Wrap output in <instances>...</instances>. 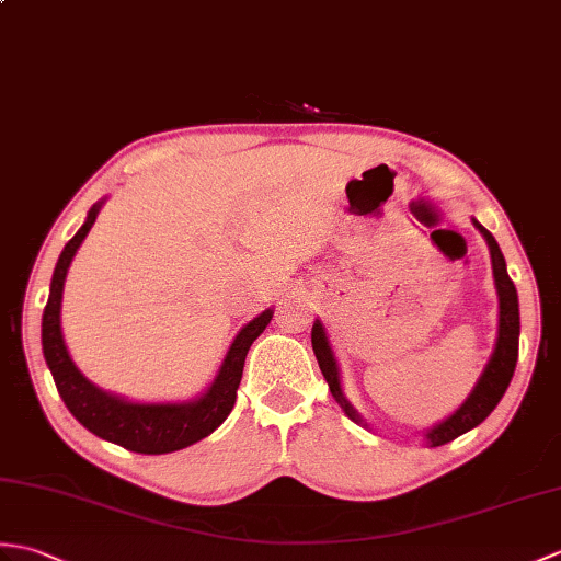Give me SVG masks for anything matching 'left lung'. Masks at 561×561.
Returning <instances> with one entry per match:
<instances>
[{
    "label": "left lung",
    "mask_w": 561,
    "mask_h": 561,
    "mask_svg": "<svg viewBox=\"0 0 561 561\" xmlns=\"http://www.w3.org/2000/svg\"><path fill=\"white\" fill-rule=\"evenodd\" d=\"M473 227L483 233V239L488 241L490 249V260H492V277H494V289H497V301H500V322H497V340H494V348L490 354V360L485 363L483 373H480L476 387L471 389V394L463 399L461 407L449 413L445 421H439L435 425H430L423 430V442L427 447H439L447 445V442L457 439L459 435L473 430L476 425L483 423L488 415L497 407L500 399L504 397L506 387H510L514 368H516V358H518V334H520V318H518V294L516 286L510 279V272H506L504 255L500 251L497 241H494L492 233L480 225L476 217H471ZM310 342L312 351H316V358L320 363V370L324 375V380L330 385V392L334 401L340 403L342 411L348 415L351 421L370 427L363 415L354 409L344 394L342 387V370L340 363H336L334 348L330 344L328 330H324L322 320L312 322V332H310Z\"/></svg>",
    "instance_id": "8db88e82"
}]
</instances>
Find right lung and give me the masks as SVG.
<instances>
[{"label":"right lung","mask_w":561,"mask_h":561,"mask_svg":"<svg viewBox=\"0 0 561 561\" xmlns=\"http://www.w3.org/2000/svg\"><path fill=\"white\" fill-rule=\"evenodd\" d=\"M104 201L107 198L90 207L83 227L64 245L57 260L49 284V298L43 312V356L51 377H55L61 401L67 403L73 419L93 435L138 454H169L186 449L215 433L227 421L233 403H237L245 354H249L257 336L263 334L275 310L267 308L249 324H243L227 348V356L221 360L215 380L198 397L186 401H131L104 392L78 370L61 334L64 282H67L71 260L76 251L81 249L90 227L95 225Z\"/></svg>","instance_id":"right-lung-1"}]
</instances>
